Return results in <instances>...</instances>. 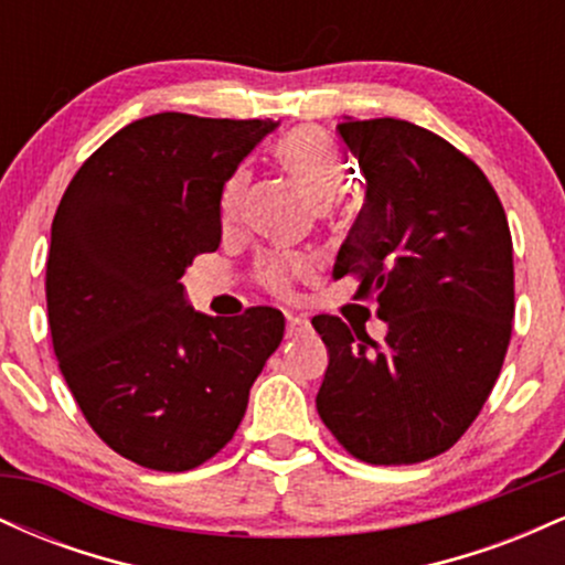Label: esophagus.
<instances>
[{
  "label": "esophagus",
  "mask_w": 565,
  "mask_h": 565,
  "mask_svg": "<svg viewBox=\"0 0 565 565\" xmlns=\"http://www.w3.org/2000/svg\"><path fill=\"white\" fill-rule=\"evenodd\" d=\"M310 332V321L302 316H287V340H297V337Z\"/></svg>",
  "instance_id": "esophagus-1"
}]
</instances>
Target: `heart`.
Here are the masks:
<instances>
[{
    "label": "heart",
    "instance_id": "1",
    "mask_svg": "<svg viewBox=\"0 0 565 565\" xmlns=\"http://www.w3.org/2000/svg\"><path fill=\"white\" fill-rule=\"evenodd\" d=\"M278 161L287 167V172L302 191L319 204H329L337 193L345 185L348 172L342 167L340 151L321 129L300 127L284 135L276 146ZM246 185H249V172L238 170L225 183L223 196H220V220L223 225H236L242 217V206L246 196ZM310 260L305 255H291V252H268L255 265V278L265 291L278 297L291 295L295 281H300L310 274Z\"/></svg>",
    "mask_w": 565,
    "mask_h": 565
}]
</instances>
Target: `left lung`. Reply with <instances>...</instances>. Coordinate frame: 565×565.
<instances>
[{
	"instance_id": "1",
	"label": "left lung",
	"mask_w": 565,
	"mask_h": 565,
	"mask_svg": "<svg viewBox=\"0 0 565 565\" xmlns=\"http://www.w3.org/2000/svg\"><path fill=\"white\" fill-rule=\"evenodd\" d=\"M366 201L334 263L355 300L377 302L385 340L316 316L329 366L323 425L369 465H414L451 449L504 364L515 281L502 201L476 161L404 119H345Z\"/></svg>"
}]
</instances>
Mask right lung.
Returning <instances> with one entry per match:
<instances>
[{
	"label": "right lung",
	"instance_id": "right-lung-1",
	"mask_svg": "<svg viewBox=\"0 0 565 565\" xmlns=\"http://www.w3.org/2000/svg\"><path fill=\"white\" fill-rule=\"evenodd\" d=\"M276 121L153 114L108 138L53 220L47 319L84 419L140 468L183 472L233 438L284 316L196 313L180 278L223 236L220 196Z\"/></svg>",
	"mask_w": 565,
	"mask_h": 565
}]
</instances>
